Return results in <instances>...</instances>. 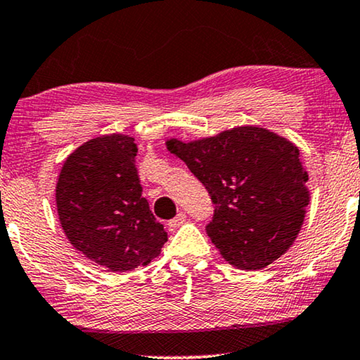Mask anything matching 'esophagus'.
<instances>
[{"instance_id":"1","label":"esophagus","mask_w":360,"mask_h":360,"mask_svg":"<svg viewBox=\"0 0 360 360\" xmlns=\"http://www.w3.org/2000/svg\"><path fill=\"white\" fill-rule=\"evenodd\" d=\"M186 221V214L185 213H179L175 216L174 219H170L169 221V228H170V231H174V229H176V228H180L181 224H184Z\"/></svg>"}]
</instances>
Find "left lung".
<instances>
[{
    "mask_svg": "<svg viewBox=\"0 0 360 360\" xmlns=\"http://www.w3.org/2000/svg\"><path fill=\"white\" fill-rule=\"evenodd\" d=\"M165 144L208 190L214 214L206 233L231 265L264 269L292 248L309 203L297 146L257 126Z\"/></svg>",
    "mask_w": 360,
    "mask_h": 360,
    "instance_id": "obj_1",
    "label": "left lung"
}]
</instances>
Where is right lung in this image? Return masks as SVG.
<instances>
[{
  "mask_svg": "<svg viewBox=\"0 0 360 360\" xmlns=\"http://www.w3.org/2000/svg\"><path fill=\"white\" fill-rule=\"evenodd\" d=\"M134 137L90 139L63 162L57 213L77 250L110 272L144 267L160 254L167 233L142 196Z\"/></svg>",
  "mask_w": 360,
  "mask_h": 360,
  "instance_id": "add662e5",
  "label": "right lung"
}]
</instances>
